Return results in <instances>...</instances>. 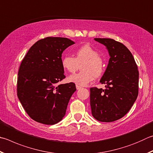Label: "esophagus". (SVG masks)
I'll return each mask as SVG.
<instances>
[{"mask_svg": "<svg viewBox=\"0 0 153 153\" xmlns=\"http://www.w3.org/2000/svg\"><path fill=\"white\" fill-rule=\"evenodd\" d=\"M81 88H82L81 86H79L78 85H76V89H77V90H80V89H81Z\"/></svg>", "mask_w": 153, "mask_h": 153, "instance_id": "34e87169", "label": "esophagus"}]
</instances>
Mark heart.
I'll use <instances>...</instances> for the list:
<instances>
[{"instance_id": "b5f03b06", "label": "heart", "mask_w": 153, "mask_h": 153, "mask_svg": "<svg viewBox=\"0 0 153 153\" xmlns=\"http://www.w3.org/2000/svg\"><path fill=\"white\" fill-rule=\"evenodd\" d=\"M75 57L66 55L62 60L63 69L69 73H74L79 68L77 74H73L68 77L70 82L79 85H86L92 82L95 77H99L104 71V62L99 56L98 52L91 46L85 45L75 51Z\"/></svg>"}]
</instances>
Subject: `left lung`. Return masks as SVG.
Masks as SVG:
<instances>
[{
    "label": "left lung",
    "instance_id": "obj_1",
    "mask_svg": "<svg viewBox=\"0 0 153 153\" xmlns=\"http://www.w3.org/2000/svg\"><path fill=\"white\" fill-rule=\"evenodd\" d=\"M106 47L110 55L107 68L100 82L105 89L90 88L91 114L97 120L110 123L123 118L138 94V71L128 49L112 39L95 38Z\"/></svg>",
    "mask_w": 153,
    "mask_h": 153
}]
</instances>
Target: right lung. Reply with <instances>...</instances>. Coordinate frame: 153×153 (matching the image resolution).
<instances>
[{"label":"right lung","instance_id":"add662e5","mask_svg":"<svg viewBox=\"0 0 153 153\" xmlns=\"http://www.w3.org/2000/svg\"><path fill=\"white\" fill-rule=\"evenodd\" d=\"M74 43L64 37L42 39L29 49L22 61L17 96L27 114L37 123L53 125L64 117L76 88L73 82L57 83L65 77L62 53Z\"/></svg>","mask_w":153,"mask_h":153}]
</instances>
